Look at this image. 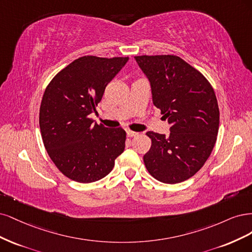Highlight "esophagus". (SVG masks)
Masks as SVG:
<instances>
[{"instance_id": "obj_1", "label": "esophagus", "mask_w": 252, "mask_h": 252, "mask_svg": "<svg viewBox=\"0 0 252 252\" xmlns=\"http://www.w3.org/2000/svg\"><path fill=\"white\" fill-rule=\"evenodd\" d=\"M137 135H138V133H136V132H133V131H127V132H126V136H127L128 138L135 137V136H137Z\"/></svg>"}]
</instances>
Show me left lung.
I'll list each match as a JSON object with an SVG mask.
<instances>
[{
  "instance_id": "obj_1",
  "label": "left lung",
  "mask_w": 252,
  "mask_h": 252,
  "mask_svg": "<svg viewBox=\"0 0 252 252\" xmlns=\"http://www.w3.org/2000/svg\"><path fill=\"white\" fill-rule=\"evenodd\" d=\"M135 60L149 79L154 105L170 125L169 135L147 133L152 147L143 156L145 167L160 182H183L204 165L217 141L220 112L215 91L179 56Z\"/></svg>"
}]
</instances>
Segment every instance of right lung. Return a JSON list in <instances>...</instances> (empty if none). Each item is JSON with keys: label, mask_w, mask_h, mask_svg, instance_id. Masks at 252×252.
<instances>
[{"label": "right lung", "mask_w": 252, "mask_h": 252, "mask_svg": "<svg viewBox=\"0 0 252 252\" xmlns=\"http://www.w3.org/2000/svg\"><path fill=\"white\" fill-rule=\"evenodd\" d=\"M128 58L87 55L72 62L46 88L39 127L53 163L69 179L91 183L102 179L125 151L124 128H109L90 118L104 89Z\"/></svg>", "instance_id": "1"}]
</instances>
